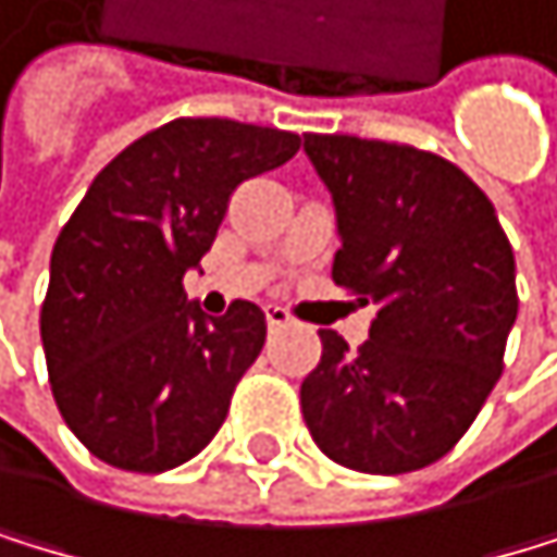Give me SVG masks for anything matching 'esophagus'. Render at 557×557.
<instances>
[{"label": "esophagus", "instance_id": "obj_1", "mask_svg": "<svg viewBox=\"0 0 557 557\" xmlns=\"http://www.w3.org/2000/svg\"><path fill=\"white\" fill-rule=\"evenodd\" d=\"M290 311L287 308H281V305H267V325L270 329H284V325H290Z\"/></svg>", "mask_w": 557, "mask_h": 557}]
</instances>
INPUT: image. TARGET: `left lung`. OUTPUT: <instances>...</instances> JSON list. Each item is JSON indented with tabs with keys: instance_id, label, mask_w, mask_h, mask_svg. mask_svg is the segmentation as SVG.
<instances>
[{
	"instance_id": "1",
	"label": "left lung",
	"mask_w": 557,
	"mask_h": 557,
	"mask_svg": "<svg viewBox=\"0 0 557 557\" xmlns=\"http://www.w3.org/2000/svg\"><path fill=\"white\" fill-rule=\"evenodd\" d=\"M305 150L338 215L332 281L376 305L359 349L318 332L305 424L346 469H424L459 445L504 373L517 318L510 239L480 184L438 153L338 133H305Z\"/></svg>"
}]
</instances>
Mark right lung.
<instances>
[{
  "label": "right lung",
  "mask_w": 557,
  "mask_h": 557,
  "mask_svg": "<svg viewBox=\"0 0 557 557\" xmlns=\"http://www.w3.org/2000/svg\"><path fill=\"white\" fill-rule=\"evenodd\" d=\"M297 150V133L174 119L91 181L53 243L40 338L61 418L95 459L166 472L215 438L267 318L252 301L208 318L184 273L215 243L232 191Z\"/></svg>",
  "instance_id": "add662e5"
}]
</instances>
